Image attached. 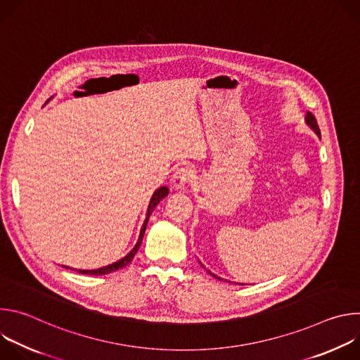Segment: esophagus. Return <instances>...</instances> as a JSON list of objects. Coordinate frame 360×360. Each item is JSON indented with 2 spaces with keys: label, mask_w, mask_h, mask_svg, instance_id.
<instances>
[{
  "label": "esophagus",
  "mask_w": 360,
  "mask_h": 360,
  "mask_svg": "<svg viewBox=\"0 0 360 360\" xmlns=\"http://www.w3.org/2000/svg\"><path fill=\"white\" fill-rule=\"evenodd\" d=\"M192 181V172L188 168H178L172 176V184L176 189H185Z\"/></svg>",
  "instance_id": "1"
}]
</instances>
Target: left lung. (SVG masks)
I'll return each mask as SVG.
<instances>
[{
  "instance_id": "1",
  "label": "left lung",
  "mask_w": 360,
  "mask_h": 360,
  "mask_svg": "<svg viewBox=\"0 0 360 360\" xmlns=\"http://www.w3.org/2000/svg\"><path fill=\"white\" fill-rule=\"evenodd\" d=\"M306 124L309 125V127H311V128H312V129L316 132V135H318V136H321V129H319L318 121H316V118L314 117V114H312V112H307V114H306ZM207 272H208L210 275H212L214 278H217V279H221V278H218L217 275H214L212 272H210V271H207ZM240 285H243V283H240Z\"/></svg>"
}]
</instances>
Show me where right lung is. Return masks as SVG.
Returning <instances> with one entry per match:
<instances>
[{
	"instance_id": "obj_1",
	"label": "right lung",
	"mask_w": 360,
	"mask_h": 360,
	"mask_svg": "<svg viewBox=\"0 0 360 360\" xmlns=\"http://www.w3.org/2000/svg\"><path fill=\"white\" fill-rule=\"evenodd\" d=\"M168 192H169V189H168L167 186H161V188H158L155 192H153V195H152V198H150V200H149V205H148L146 218H145V222H143V225H142V228H141L138 242H136V245L134 246V249H132L127 256H124L122 259H120V261H117V262H114V264H111V265H108V266H102V268H99V269H92V271L78 269L77 272H78V274H82V275H94V276H96V275H107V274L115 272V271L122 269L124 266H127V265L134 259L135 253L138 252V249H139V246H141V243H142V238H143V233H145V229H146V224H148V219H149L152 211L155 210V207L160 203V200H162V199L168 195ZM67 269H68V266H67Z\"/></svg>"
}]
</instances>
